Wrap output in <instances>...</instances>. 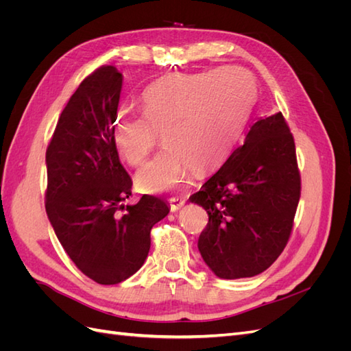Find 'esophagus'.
Returning a JSON list of instances; mask_svg holds the SVG:
<instances>
[{
  "mask_svg": "<svg viewBox=\"0 0 351 351\" xmlns=\"http://www.w3.org/2000/svg\"><path fill=\"white\" fill-rule=\"evenodd\" d=\"M184 204H186V199H183V197H171V199H169V208H171L173 212L178 210L180 208H183Z\"/></svg>",
  "mask_w": 351,
  "mask_h": 351,
  "instance_id": "1",
  "label": "esophagus"
}]
</instances>
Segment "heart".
<instances>
[{
  "label": "heart",
  "mask_w": 351,
  "mask_h": 351,
  "mask_svg": "<svg viewBox=\"0 0 351 351\" xmlns=\"http://www.w3.org/2000/svg\"><path fill=\"white\" fill-rule=\"evenodd\" d=\"M256 93L254 77L236 66L167 77L143 93L142 114L117 119L114 145L127 162L139 167L161 132L165 146L136 182L152 193L176 189L189 168L202 174L226 161L247 124Z\"/></svg>",
  "instance_id": "heart-1"
}]
</instances>
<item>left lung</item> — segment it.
<instances>
[{"label": "left lung", "instance_id": "obj_1", "mask_svg": "<svg viewBox=\"0 0 351 351\" xmlns=\"http://www.w3.org/2000/svg\"><path fill=\"white\" fill-rule=\"evenodd\" d=\"M300 190L294 137L282 114L253 123L244 143L190 196L208 212L197 247L212 272L236 280L268 269L289 243Z\"/></svg>", "mask_w": 351, "mask_h": 351}]
</instances>
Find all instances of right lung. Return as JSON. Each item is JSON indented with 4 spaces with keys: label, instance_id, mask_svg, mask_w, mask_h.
I'll list each match as a JSON object with an SVG mask.
<instances>
[{
    "label": "right lung",
    "instance_id": "obj_1",
    "mask_svg": "<svg viewBox=\"0 0 351 351\" xmlns=\"http://www.w3.org/2000/svg\"><path fill=\"white\" fill-rule=\"evenodd\" d=\"M123 74L102 66L62 110L47 147L45 209L74 265L98 284H119L141 269L151 230L169 212L156 196L136 205L132 178L112 141Z\"/></svg>",
    "mask_w": 351,
    "mask_h": 351
}]
</instances>
